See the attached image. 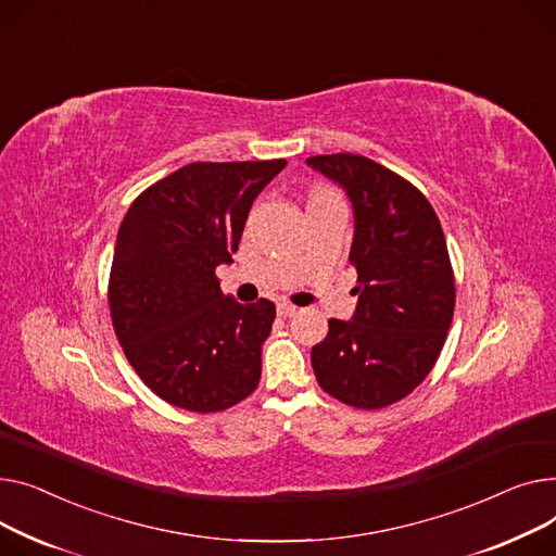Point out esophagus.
Wrapping results in <instances>:
<instances>
[{"label":"esophagus","instance_id":"34e87169","mask_svg":"<svg viewBox=\"0 0 556 556\" xmlns=\"http://www.w3.org/2000/svg\"><path fill=\"white\" fill-rule=\"evenodd\" d=\"M278 314L280 316H296L299 314V307L296 305H291V303H278Z\"/></svg>","mask_w":556,"mask_h":556}]
</instances>
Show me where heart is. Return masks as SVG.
<instances>
[{
  "label": "heart",
  "instance_id": "b5f03b06",
  "mask_svg": "<svg viewBox=\"0 0 556 556\" xmlns=\"http://www.w3.org/2000/svg\"><path fill=\"white\" fill-rule=\"evenodd\" d=\"M332 190H325V188H318V190H314L312 192V198H320V194H330Z\"/></svg>",
  "mask_w": 556,
  "mask_h": 556
}]
</instances>
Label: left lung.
Here are the masks:
<instances>
[{
	"instance_id": "left-lung-1",
	"label": "left lung",
	"mask_w": 556,
	"mask_h": 556,
	"mask_svg": "<svg viewBox=\"0 0 556 556\" xmlns=\"http://www.w3.org/2000/svg\"><path fill=\"white\" fill-rule=\"evenodd\" d=\"M307 166L352 202L358 296L352 320H328V337L312 348V368L334 400L377 410L413 393L446 341L455 280L444 233L429 200L368 156L318 154Z\"/></svg>"
}]
</instances>
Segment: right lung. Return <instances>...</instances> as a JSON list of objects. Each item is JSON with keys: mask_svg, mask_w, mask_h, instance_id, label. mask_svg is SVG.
Returning a JSON list of instances; mask_svg holds the SVG:
<instances>
[{"mask_svg": "<svg viewBox=\"0 0 556 556\" xmlns=\"http://www.w3.org/2000/svg\"><path fill=\"white\" fill-rule=\"evenodd\" d=\"M285 166V159L188 163L127 208L110 312L129 366L163 402L217 413L257 388L276 305L224 296L215 269L233 263L253 200Z\"/></svg>", "mask_w": 556, "mask_h": 556, "instance_id": "right-lung-1", "label": "right lung"}]
</instances>
